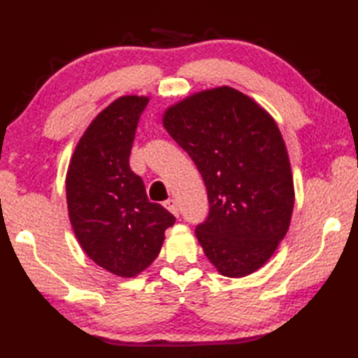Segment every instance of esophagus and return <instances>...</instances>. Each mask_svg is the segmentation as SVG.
<instances>
[{
    "mask_svg": "<svg viewBox=\"0 0 358 358\" xmlns=\"http://www.w3.org/2000/svg\"><path fill=\"white\" fill-rule=\"evenodd\" d=\"M164 207L171 211L172 215L178 216V205H177V201L175 199H167V201L164 202Z\"/></svg>",
    "mask_w": 358,
    "mask_h": 358,
    "instance_id": "34e87169",
    "label": "esophagus"
}]
</instances>
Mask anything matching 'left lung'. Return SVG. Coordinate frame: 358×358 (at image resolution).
<instances>
[{
  "label": "left lung",
  "instance_id": "left-lung-1",
  "mask_svg": "<svg viewBox=\"0 0 358 358\" xmlns=\"http://www.w3.org/2000/svg\"><path fill=\"white\" fill-rule=\"evenodd\" d=\"M166 131L201 172L207 220L196 227L205 256L221 275L260 268L287 234L294 180L275 120L246 94L220 87L169 107Z\"/></svg>",
  "mask_w": 358,
  "mask_h": 358
}]
</instances>
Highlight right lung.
I'll list each match as a JSON object with an SVG mask.
<instances>
[{"instance_id":"1","label":"right lung","mask_w":358,"mask_h":358,"mask_svg":"<svg viewBox=\"0 0 358 358\" xmlns=\"http://www.w3.org/2000/svg\"><path fill=\"white\" fill-rule=\"evenodd\" d=\"M143 96H121L78 141L66 175V199L76 237L87 256L121 278H132L161 251L175 216L148 201L129 156Z\"/></svg>"}]
</instances>
